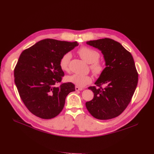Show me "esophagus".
<instances>
[{"label": "esophagus", "instance_id": "1", "mask_svg": "<svg viewBox=\"0 0 154 154\" xmlns=\"http://www.w3.org/2000/svg\"><path fill=\"white\" fill-rule=\"evenodd\" d=\"M75 90H76V91H79V90L81 91V90H82L84 89L83 88H80V87H77V86H76V87H75Z\"/></svg>", "mask_w": 154, "mask_h": 154}]
</instances>
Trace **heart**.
<instances>
[{
	"mask_svg": "<svg viewBox=\"0 0 154 154\" xmlns=\"http://www.w3.org/2000/svg\"><path fill=\"white\" fill-rule=\"evenodd\" d=\"M80 57L88 64H90V67L93 73L97 75H100L104 70V65L98 59L100 53L96 50L89 47L84 46L80 48L77 51ZM70 53H65L61 57L59 61V66L63 71H68L69 69V63L71 59ZM66 80L69 82L82 87L90 84L92 79L90 75H83L79 74H72L66 77Z\"/></svg>",
	"mask_w": 154,
	"mask_h": 154,
	"instance_id": "heart-1",
	"label": "heart"
}]
</instances>
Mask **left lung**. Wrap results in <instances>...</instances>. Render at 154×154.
Returning a JSON list of instances; mask_svg holds the SVG:
<instances>
[{"label":"left lung","mask_w":154,"mask_h":154,"mask_svg":"<svg viewBox=\"0 0 154 154\" xmlns=\"http://www.w3.org/2000/svg\"><path fill=\"white\" fill-rule=\"evenodd\" d=\"M87 44L101 51L106 66L95 83L98 87H88L94 97L85 103L87 109L97 119L114 118L126 108L136 88L138 74L134 59L119 43L110 38L89 41Z\"/></svg>","instance_id":"left-lung-1"}]
</instances>
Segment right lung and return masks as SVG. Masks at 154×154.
Instances as JSON below:
<instances>
[{"label":"right lung","instance_id":"1","mask_svg":"<svg viewBox=\"0 0 154 154\" xmlns=\"http://www.w3.org/2000/svg\"><path fill=\"white\" fill-rule=\"evenodd\" d=\"M78 45L77 42L45 39L20 54L14 69L15 83L23 103L34 115L46 119L56 117L67 95L75 90L70 82L56 85L64 75L59 66L61 57Z\"/></svg>","mask_w":154,"mask_h":154}]
</instances>
